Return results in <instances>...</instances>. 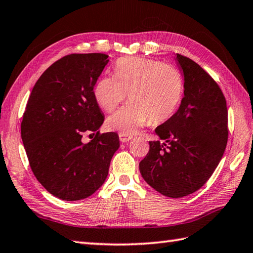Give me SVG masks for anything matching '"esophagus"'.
Returning <instances> with one entry per match:
<instances>
[{"label": "esophagus", "instance_id": "obj_1", "mask_svg": "<svg viewBox=\"0 0 253 253\" xmlns=\"http://www.w3.org/2000/svg\"><path fill=\"white\" fill-rule=\"evenodd\" d=\"M132 135H126V134H119V138L121 143H126L130 140H132Z\"/></svg>", "mask_w": 253, "mask_h": 253}]
</instances>
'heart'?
Here are the masks:
<instances>
[{"mask_svg":"<svg viewBox=\"0 0 253 253\" xmlns=\"http://www.w3.org/2000/svg\"><path fill=\"white\" fill-rule=\"evenodd\" d=\"M116 76H102L94 87L98 106L111 112L128 95L130 102L108 118L109 131L132 135L145 126L170 119L181 104L183 79L177 68L161 61L136 58L120 59Z\"/></svg>","mask_w":253,"mask_h":253,"instance_id":"obj_1","label":"heart"}]
</instances>
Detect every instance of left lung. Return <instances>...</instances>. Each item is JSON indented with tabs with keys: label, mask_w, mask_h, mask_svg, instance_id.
<instances>
[{
	"label": "left lung",
	"mask_w": 253,
	"mask_h": 253,
	"mask_svg": "<svg viewBox=\"0 0 253 253\" xmlns=\"http://www.w3.org/2000/svg\"><path fill=\"white\" fill-rule=\"evenodd\" d=\"M184 76L179 109L156 127L161 141L149 142L140 163L143 179L168 198L202 188L218 166L228 138V111L217 83L191 59L177 54Z\"/></svg>",
	"instance_id": "left-lung-1"
}]
</instances>
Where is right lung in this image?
<instances>
[{"label": "right lung", "instance_id": "obj_1", "mask_svg": "<svg viewBox=\"0 0 253 253\" xmlns=\"http://www.w3.org/2000/svg\"><path fill=\"white\" fill-rule=\"evenodd\" d=\"M108 62L104 53L65 55L43 72L27 101L20 131L30 168L42 187L61 200L95 193L120 146L118 134L98 131L105 118L94 87ZM85 132L96 135L84 143Z\"/></svg>", "mask_w": 253, "mask_h": 253}]
</instances>
